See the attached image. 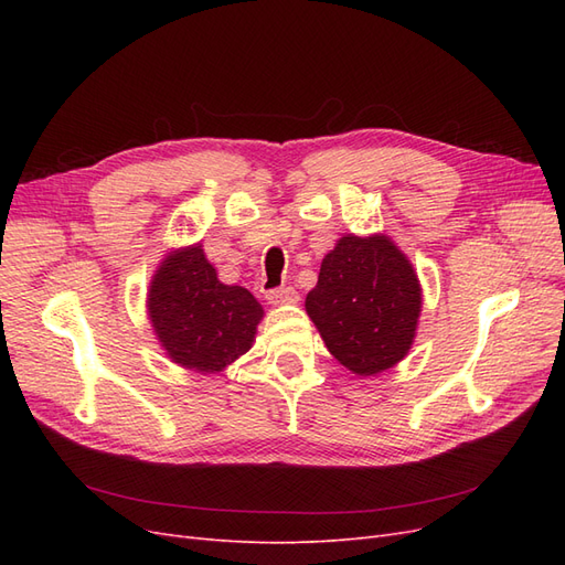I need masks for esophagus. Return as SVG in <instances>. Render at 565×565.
Returning a JSON list of instances; mask_svg holds the SVG:
<instances>
[{
  "label": "esophagus",
  "instance_id": "34e87169",
  "mask_svg": "<svg viewBox=\"0 0 565 565\" xmlns=\"http://www.w3.org/2000/svg\"><path fill=\"white\" fill-rule=\"evenodd\" d=\"M266 299H268V303H273V306L297 303V301H299V292H297L295 287H278V289H268Z\"/></svg>",
  "mask_w": 565,
  "mask_h": 565
}]
</instances>
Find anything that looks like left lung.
<instances>
[{"instance_id": "obj_1", "label": "left lung", "mask_w": 565, "mask_h": 565, "mask_svg": "<svg viewBox=\"0 0 565 565\" xmlns=\"http://www.w3.org/2000/svg\"><path fill=\"white\" fill-rule=\"evenodd\" d=\"M422 311V287L407 256L386 235H344L324 254L306 313L337 361L372 377L407 355Z\"/></svg>"}]
</instances>
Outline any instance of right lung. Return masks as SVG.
<instances>
[{
	"instance_id": "right-lung-1",
	"label": "right lung",
	"mask_w": 565,
	"mask_h": 565,
	"mask_svg": "<svg viewBox=\"0 0 565 565\" xmlns=\"http://www.w3.org/2000/svg\"><path fill=\"white\" fill-rule=\"evenodd\" d=\"M148 318L177 365L216 374L252 349L264 309L249 289L221 282L198 243L160 262L148 289Z\"/></svg>"
}]
</instances>
